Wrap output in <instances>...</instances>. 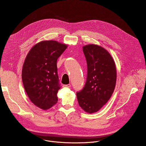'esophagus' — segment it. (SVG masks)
<instances>
[{
  "label": "esophagus",
  "instance_id": "34e87169",
  "mask_svg": "<svg viewBox=\"0 0 146 146\" xmlns=\"http://www.w3.org/2000/svg\"><path fill=\"white\" fill-rule=\"evenodd\" d=\"M71 87V85L70 84H65V85H63V87H65V88H70Z\"/></svg>",
  "mask_w": 146,
  "mask_h": 146
}]
</instances>
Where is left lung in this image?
I'll return each mask as SVG.
<instances>
[{"label":"left lung","instance_id":"8db88e82","mask_svg":"<svg viewBox=\"0 0 146 146\" xmlns=\"http://www.w3.org/2000/svg\"><path fill=\"white\" fill-rule=\"evenodd\" d=\"M82 50L87 63V78L77 98L81 109L92 114L111 98L116 84V67L113 57L103 47L91 44L83 46Z\"/></svg>","mask_w":146,"mask_h":146}]
</instances>
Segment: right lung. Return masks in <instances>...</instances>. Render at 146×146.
<instances>
[{
    "label": "right lung",
    "instance_id": "right-lung-1",
    "mask_svg": "<svg viewBox=\"0 0 146 146\" xmlns=\"http://www.w3.org/2000/svg\"><path fill=\"white\" fill-rule=\"evenodd\" d=\"M67 47L55 40H43L26 56L22 70L24 87L31 101L41 109L48 110L58 102L60 87L56 62Z\"/></svg>",
    "mask_w": 146,
    "mask_h": 146
}]
</instances>
